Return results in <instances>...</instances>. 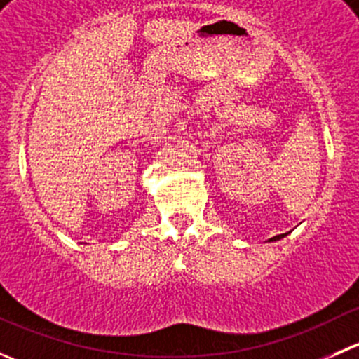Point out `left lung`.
I'll return each instance as SVG.
<instances>
[{
  "instance_id": "8db88e82",
  "label": "left lung",
  "mask_w": 359,
  "mask_h": 359,
  "mask_svg": "<svg viewBox=\"0 0 359 359\" xmlns=\"http://www.w3.org/2000/svg\"><path fill=\"white\" fill-rule=\"evenodd\" d=\"M287 236V234H280V236H274V238H271L269 241H278V240H281V238H285Z\"/></svg>"
}]
</instances>
